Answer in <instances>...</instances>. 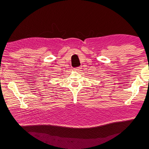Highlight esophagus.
I'll return each instance as SVG.
<instances>
[{
    "instance_id": "34e87169",
    "label": "esophagus",
    "mask_w": 149,
    "mask_h": 149,
    "mask_svg": "<svg viewBox=\"0 0 149 149\" xmlns=\"http://www.w3.org/2000/svg\"><path fill=\"white\" fill-rule=\"evenodd\" d=\"M81 66H78V67H77V68H75L74 69H75V70H77V71H79L80 70H81Z\"/></svg>"
}]
</instances>
